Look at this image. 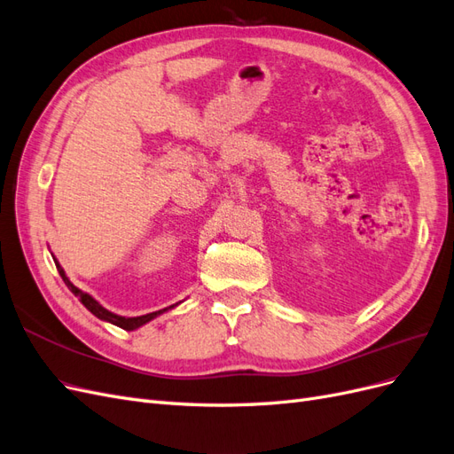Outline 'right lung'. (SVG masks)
<instances>
[{"label":"right lung","instance_id":"right-lung-1","mask_svg":"<svg viewBox=\"0 0 454 454\" xmlns=\"http://www.w3.org/2000/svg\"><path fill=\"white\" fill-rule=\"evenodd\" d=\"M52 259H54V265H57V269H59V272H60V277H62L64 284L67 286V290H70L75 297H79V301H81V303H83V307H85L89 312H92L98 320L114 324V325H117V327H121V329H127V332H134V329H138V327L145 325L147 322L155 320L157 316H160V314H164L167 310H170V309H174V307H177V305L182 303V301H180V303L170 305V307H167V309H160V310H157V312H149V314H144V316H134V318H127V316H119V314H115V312H112V310H107L106 307H102V305L98 303V301H96L90 294H87V292H83V290H79L77 286H74V284L70 282V278H67V274H66V270L62 269V265L57 261V257L52 255Z\"/></svg>","mask_w":454,"mask_h":454}]
</instances>
